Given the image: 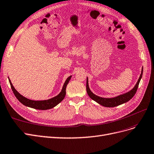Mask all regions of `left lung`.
<instances>
[{
    "mask_svg": "<svg viewBox=\"0 0 154 154\" xmlns=\"http://www.w3.org/2000/svg\"><path fill=\"white\" fill-rule=\"evenodd\" d=\"M143 68L141 70V73L140 75V78H139L138 81L136 83V84L135 85L134 88L132 90H131L130 91H128L125 94H123V95L117 96L116 97L114 98H102L100 97H98L95 95V94L93 93L90 88H89L88 86V79L87 78V81H86V91H87V93L88 95H89L92 100H93L94 101L97 102V103H98L99 104H100L102 106L104 107H116L118 106L119 105H121L122 103H125L127 102H128V100H130L134 96V95L136 94L137 90L138 88V86L139 84H140V82L141 81V79L142 77V75H143Z\"/></svg>",
    "mask_w": 154,
    "mask_h": 154,
    "instance_id": "1",
    "label": "left lung"
}]
</instances>
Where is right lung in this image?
I'll return each instance as SVG.
<instances>
[{
  "label": "right lung",
  "instance_id": "add662e5",
  "mask_svg": "<svg viewBox=\"0 0 154 154\" xmlns=\"http://www.w3.org/2000/svg\"><path fill=\"white\" fill-rule=\"evenodd\" d=\"M71 77H72V75L67 78V79L63 86L61 91L58 95L46 100H29V99L26 97H24L23 96L21 95L20 94L15 90V89H14L10 81V79H9V77L8 79H9V83H10V85L14 95H15V97H17L18 100L22 104H23L24 106L31 107L33 109H36L47 110V109H52L55 106H56L58 103H60L63 100L64 97L66 95V86L68 83L69 82V81H70Z\"/></svg>",
  "mask_w": 154,
  "mask_h": 154
}]
</instances>
